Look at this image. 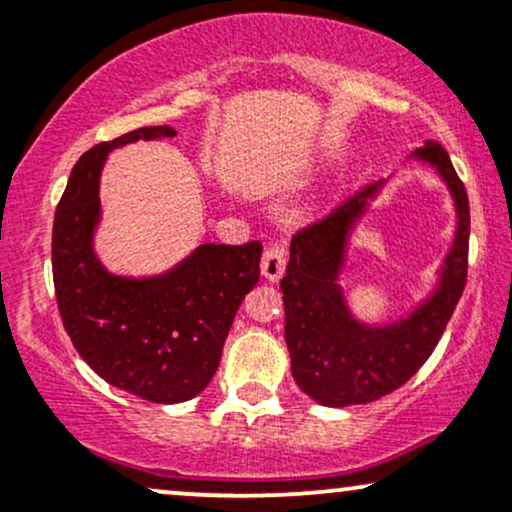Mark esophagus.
Returning a JSON list of instances; mask_svg holds the SVG:
<instances>
[{"mask_svg": "<svg viewBox=\"0 0 512 512\" xmlns=\"http://www.w3.org/2000/svg\"><path fill=\"white\" fill-rule=\"evenodd\" d=\"M286 260H289V255H286L284 245H269V248L264 250V255H262V274H264V279L279 281L281 276H284Z\"/></svg>", "mask_w": 512, "mask_h": 512, "instance_id": "obj_1", "label": "esophagus"}]
</instances>
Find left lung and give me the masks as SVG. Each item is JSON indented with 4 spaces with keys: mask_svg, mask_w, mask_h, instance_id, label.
Listing matches in <instances>:
<instances>
[{
    "mask_svg": "<svg viewBox=\"0 0 512 512\" xmlns=\"http://www.w3.org/2000/svg\"><path fill=\"white\" fill-rule=\"evenodd\" d=\"M414 158L436 168L445 180L455 202L457 228L436 291L407 317L390 325H366L351 315L339 286L351 231L366 216L385 180L363 187L291 240V260L281 279L286 346L293 380L317 404H366L402 387L433 354L467 284V190L438 142H426L414 151Z\"/></svg>",
    "mask_w": 512,
    "mask_h": 512,
    "instance_id": "left-lung-1",
    "label": "left lung"
}]
</instances>
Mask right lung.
I'll return each mask as SVG.
<instances>
[{
	"mask_svg": "<svg viewBox=\"0 0 512 512\" xmlns=\"http://www.w3.org/2000/svg\"><path fill=\"white\" fill-rule=\"evenodd\" d=\"M142 127L76 161L52 226V279L64 330L105 383L156 404L197 397L219 368L240 303L260 279L262 243H204L156 276H117L93 252L101 170L117 146L175 137Z\"/></svg>",
	"mask_w": 512,
	"mask_h": 512,
	"instance_id": "add662e5",
	"label": "right lung"
}]
</instances>
